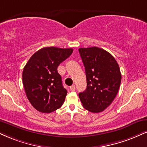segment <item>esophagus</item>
<instances>
[{"instance_id": "1", "label": "esophagus", "mask_w": 147, "mask_h": 147, "mask_svg": "<svg viewBox=\"0 0 147 147\" xmlns=\"http://www.w3.org/2000/svg\"><path fill=\"white\" fill-rule=\"evenodd\" d=\"M70 90L75 91V85H72V86H70Z\"/></svg>"}]
</instances>
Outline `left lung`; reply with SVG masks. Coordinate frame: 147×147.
I'll use <instances>...</instances> for the list:
<instances>
[{
  "label": "left lung",
  "instance_id": "1",
  "mask_svg": "<svg viewBox=\"0 0 147 147\" xmlns=\"http://www.w3.org/2000/svg\"><path fill=\"white\" fill-rule=\"evenodd\" d=\"M86 70L87 88L79 94L83 107L100 112L112 103L121 83V73L115 58L98 47L79 49Z\"/></svg>",
  "mask_w": 147,
  "mask_h": 147
}]
</instances>
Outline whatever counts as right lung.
I'll return each instance as SVG.
<instances>
[{
    "mask_svg": "<svg viewBox=\"0 0 147 147\" xmlns=\"http://www.w3.org/2000/svg\"><path fill=\"white\" fill-rule=\"evenodd\" d=\"M73 52L72 49L45 47L31 57L22 72V84L29 102L42 113H51L63 105L67 90L57 67Z\"/></svg>",
    "mask_w": 147,
    "mask_h": 147,
    "instance_id": "right-lung-1",
    "label": "right lung"
}]
</instances>
